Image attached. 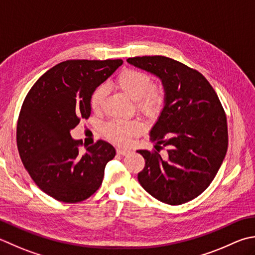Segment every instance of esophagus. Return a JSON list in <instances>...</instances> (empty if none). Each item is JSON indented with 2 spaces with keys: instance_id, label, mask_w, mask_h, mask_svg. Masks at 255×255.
<instances>
[{
  "instance_id": "esophagus-1",
  "label": "esophagus",
  "mask_w": 255,
  "mask_h": 255,
  "mask_svg": "<svg viewBox=\"0 0 255 255\" xmlns=\"http://www.w3.org/2000/svg\"><path fill=\"white\" fill-rule=\"evenodd\" d=\"M117 153L122 154V156H127V154L130 153V150L129 149H123V148H117Z\"/></svg>"
}]
</instances>
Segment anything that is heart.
<instances>
[{"label":"heart","mask_w":255,"mask_h":255,"mask_svg":"<svg viewBox=\"0 0 255 255\" xmlns=\"http://www.w3.org/2000/svg\"><path fill=\"white\" fill-rule=\"evenodd\" d=\"M116 87L131 101L136 102L139 114L147 118H156L166 102V91L161 84H152L148 74L138 69H125L115 81ZM107 95V87H97L91 96V108L99 112ZM105 136L117 144H127L141 132V125L137 121H113L105 126Z\"/></svg>","instance_id":"1"}]
</instances>
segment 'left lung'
I'll return each instance as SVG.
<instances>
[{
    "label": "left lung",
    "instance_id": "obj_1",
    "mask_svg": "<svg viewBox=\"0 0 255 255\" xmlns=\"http://www.w3.org/2000/svg\"><path fill=\"white\" fill-rule=\"evenodd\" d=\"M134 67L160 78L166 102L150 130L159 151L138 150L144 158L138 181L153 198L179 206L197 198L216 177L228 150V126L217 93L196 69L166 56L130 57Z\"/></svg>",
    "mask_w": 255,
    "mask_h": 255
}]
</instances>
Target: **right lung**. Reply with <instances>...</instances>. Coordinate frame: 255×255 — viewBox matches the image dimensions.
<instances>
[{
	"mask_svg": "<svg viewBox=\"0 0 255 255\" xmlns=\"http://www.w3.org/2000/svg\"><path fill=\"white\" fill-rule=\"evenodd\" d=\"M122 59H72L55 65L29 89L19 112V157L36 186L55 200L75 203L98 190L105 167L116 154L98 140L79 152L71 130L91 116V96Z\"/></svg>",
	"mask_w": 255,
	"mask_h": 255,
	"instance_id": "obj_1",
	"label": "right lung"
}]
</instances>
